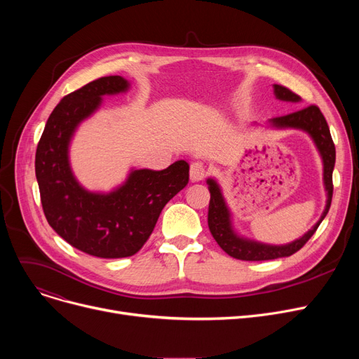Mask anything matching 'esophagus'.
<instances>
[{"instance_id":"1","label":"esophagus","mask_w":359,"mask_h":359,"mask_svg":"<svg viewBox=\"0 0 359 359\" xmlns=\"http://www.w3.org/2000/svg\"><path fill=\"white\" fill-rule=\"evenodd\" d=\"M206 175V167L202 161H195L191 164V180L192 182H199L205 177Z\"/></svg>"}]
</instances>
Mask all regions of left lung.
<instances>
[{
	"instance_id": "8db88e82",
	"label": "left lung",
	"mask_w": 359,
	"mask_h": 359,
	"mask_svg": "<svg viewBox=\"0 0 359 359\" xmlns=\"http://www.w3.org/2000/svg\"><path fill=\"white\" fill-rule=\"evenodd\" d=\"M273 94L278 100L282 102H291L298 103L301 102L299 96L295 93L288 90L287 87H282L278 84H273ZM256 125V123H255ZM268 126L273 129H298L303 130L311 138L314 142L320 158L323 163V184L326 191V205L325 211L320 217V219L313 225V227L299 238L287 243V244H268L262 243L257 240H252L238 234L234 229L233 224V215L225 201L221 186L214 177L206 179V184L211 194L210 208H208V227L215 238V241L219 244V248L230 255L234 259L240 260H271L278 257H287L298 252L304 244L310 240V237L316 233L317 227L320 225L329 212L330 203H332V195H333V183H332V175L334 168V160H336V149L334 144L330 137V129L327 126V122L323 116V113L320 111L317 106H309L304 109H299L297 111L290 113L285 116L272 118L268 121Z\"/></svg>"
}]
</instances>
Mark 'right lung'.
I'll return each mask as SVG.
<instances>
[{
  "label": "right lung",
  "mask_w": 359,
  "mask_h": 359,
  "mask_svg": "<svg viewBox=\"0 0 359 359\" xmlns=\"http://www.w3.org/2000/svg\"><path fill=\"white\" fill-rule=\"evenodd\" d=\"M121 75L91 81L53 109L36 149L34 170L45 217L72 248L103 259L135 255L153 233L165 203L189 182V164L164 170L130 168L109 192L88 191L74 176L69 145L79 126L96 113L103 96L126 93Z\"/></svg>",
  "instance_id": "right-lung-1"
}]
</instances>
